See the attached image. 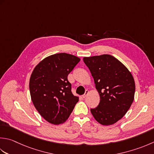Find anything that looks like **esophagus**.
<instances>
[{"instance_id":"34e87169","label":"esophagus","mask_w":154,"mask_h":154,"mask_svg":"<svg viewBox=\"0 0 154 154\" xmlns=\"http://www.w3.org/2000/svg\"><path fill=\"white\" fill-rule=\"evenodd\" d=\"M88 94H89V91H88V90H86L85 94L82 95V97H83V98H85V97H87V96L88 95Z\"/></svg>"}]
</instances>
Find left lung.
I'll return each instance as SVG.
<instances>
[{"instance_id":"left-lung-1","label":"left lung","mask_w":154,"mask_h":154,"mask_svg":"<svg viewBox=\"0 0 154 154\" xmlns=\"http://www.w3.org/2000/svg\"><path fill=\"white\" fill-rule=\"evenodd\" d=\"M100 96L99 105L91 109L96 121L110 125L121 119L134 99L135 85L133 75L116 57L102 55L83 57Z\"/></svg>"}]
</instances>
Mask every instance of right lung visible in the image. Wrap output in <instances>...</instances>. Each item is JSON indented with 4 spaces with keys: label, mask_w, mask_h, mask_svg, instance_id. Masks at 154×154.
Wrapping results in <instances>:
<instances>
[{
    "label": "right lung",
    "mask_w": 154,
    "mask_h": 154,
    "mask_svg": "<svg viewBox=\"0 0 154 154\" xmlns=\"http://www.w3.org/2000/svg\"><path fill=\"white\" fill-rule=\"evenodd\" d=\"M80 60L71 54L57 53L42 60L33 69L29 81L31 100L50 123L66 122L79 101L71 92L67 76Z\"/></svg>",
    "instance_id": "add662e5"
}]
</instances>
